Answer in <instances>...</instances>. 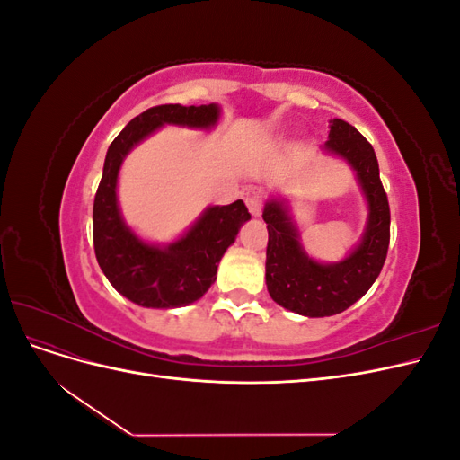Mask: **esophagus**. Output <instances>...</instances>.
<instances>
[{
	"mask_svg": "<svg viewBox=\"0 0 460 460\" xmlns=\"http://www.w3.org/2000/svg\"><path fill=\"white\" fill-rule=\"evenodd\" d=\"M245 205L249 208V213H252L253 217H259L261 215V208H262V203H261V198L259 196H249L245 199Z\"/></svg>",
	"mask_w": 460,
	"mask_h": 460,
	"instance_id": "34e87169",
	"label": "esophagus"
}]
</instances>
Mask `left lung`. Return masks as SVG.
I'll return each instance as SVG.
<instances>
[{
  "label": "left lung",
  "instance_id": "8db88e82",
  "mask_svg": "<svg viewBox=\"0 0 460 460\" xmlns=\"http://www.w3.org/2000/svg\"><path fill=\"white\" fill-rule=\"evenodd\" d=\"M323 149L351 166L367 201L365 232L349 253L336 262L313 259L301 245L289 199L270 196L262 208L269 294L280 307L309 318L338 314L363 297L378 278L389 245V205L372 146L349 122L332 119Z\"/></svg>",
  "mask_w": 460,
  "mask_h": 460
}]
</instances>
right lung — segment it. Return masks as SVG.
I'll return each instance as SVG.
<instances>
[{
  "mask_svg": "<svg viewBox=\"0 0 460 460\" xmlns=\"http://www.w3.org/2000/svg\"><path fill=\"white\" fill-rule=\"evenodd\" d=\"M218 119L217 103L151 107L132 119L107 149L93 201V249L111 286L140 307L174 309L201 299L217 280L222 255L252 215L242 199L208 205L174 242H146L122 218L117 196L120 166L137 144L164 124L213 130Z\"/></svg>",
  "mask_w": 460,
  "mask_h": 460,
  "instance_id": "add662e5",
  "label": "right lung"
}]
</instances>
